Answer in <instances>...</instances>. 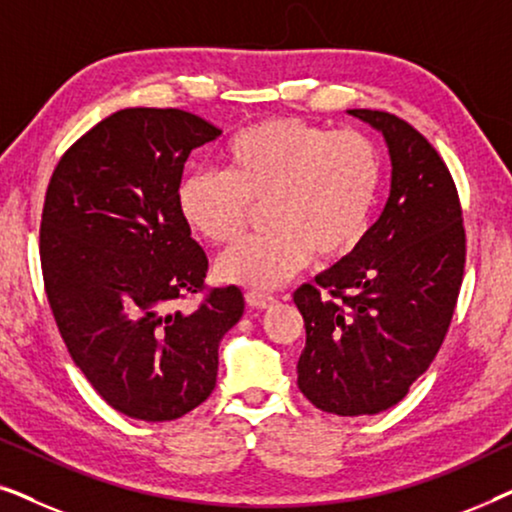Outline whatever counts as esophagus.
Masks as SVG:
<instances>
[{"label": "esophagus", "instance_id": "34e87169", "mask_svg": "<svg viewBox=\"0 0 512 512\" xmlns=\"http://www.w3.org/2000/svg\"><path fill=\"white\" fill-rule=\"evenodd\" d=\"M247 303L251 307H258V310H268L270 305H275V298L270 296V293H263V291H247Z\"/></svg>", "mask_w": 512, "mask_h": 512}]
</instances>
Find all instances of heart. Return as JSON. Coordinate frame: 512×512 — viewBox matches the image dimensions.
Segmentation results:
<instances>
[{
    "mask_svg": "<svg viewBox=\"0 0 512 512\" xmlns=\"http://www.w3.org/2000/svg\"><path fill=\"white\" fill-rule=\"evenodd\" d=\"M221 158L226 172L198 170L179 181L186 228L209 244H230L261 205L270 226L221 256L226 282L275 289L314 251L338 261L368 237L384 170L380 149L363 132L268 118L230 137Z\"/></svg>",
    "mask_w": 512,
    "mask_h": 512,
    "instance_id": "obj_1",
    "label": "heart"
}]
</instances>
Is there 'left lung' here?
I'll return each mask as SVG.
<instances>
[{
    "label": "left lung",
    "mask_w": 512,
    "mask_h": 512,
    "mask_svg": "<svg viewBox=\"0 0 512 512\" xmlns=\"http://www.w3.org/2000/svg\"><path fill=\"white\" fill-rule=\"evenodd\" d=\"M380 130L391 193L354 254L293 293L305 321L298 389L340 417L403 401L443 345L466 263L459 193L422 132L389 111L349 109Z\"/></svg>",
    "instance_id": "8db88e82"
}]
</instances>
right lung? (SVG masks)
<instances>
[{
	"instance_id": "1",
	"label": "right lung",
	"mask_w": 512,
	"mask_h": 512,
	"mask_svg": "<svg viewBox=\"0 0 512 512\" xmlns=\"http://www.w3.org/2000/svg\"><path fill=\"white\" fill-rule=\"evenodd\" d=\"M221 135L181 109H121L69 146L41 212L48 305L76 366L111 408L172 422L216 387L219 342L244 312L207 289V254L177 209L193 149Z\"/></svg>"
}]
</instances>
